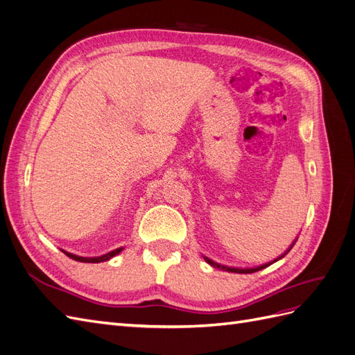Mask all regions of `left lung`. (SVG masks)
I'll use <instances>...</instances> for the list:
<instances>
[{
  "label": "left lung",
  "mask_w": 355,
  "mask_h": 355,
  "mask_svg": "<svg viewBox=\"0 0 355 355\" xmlns=\"http://www.w3.org/2000/svg\"><path fill=\"white\" fill-rule=\"evenodd\" d=\"M296 240H297V239H296ZM296 240H295L292 244H290L288 249H287L282 256H278L277 259H274V261H271V262H268V263H262V265H259V266H253V268H235V266H227V265H220V263H218V262L211 261L210 257H207V256H202V257H204V261H206L209 265H211L213 268H218V270L228 271V272H237V274H252V272H256V271H261V270H263V268L272 265V263H274V262H277V261H280L282 257H284V256L290 252V249H292V247L295 245Z\"/></svg>",
  "instance_id": "left-lung-1"
}]
</instances>
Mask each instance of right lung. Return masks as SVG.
<instances>
[{
	"label": "right lung",
	"mask_w": 355,
	"mask_h": 355,
	"mask_svg": "<svg viewBox=\"0 0 355 355\" xmlns=\"http://www.w3.org/2000/svg\"><path fill=\"white\" fill-rule=\"evenodd\" d=\"M124 250V247H118V249L110 252V253H105L102 256H94V257H85V256H78V254H73V253H69L67 250H62L63 253H65L68 257H71V259L73 261H78V262H85V263H99V262H106L112 259L114 256H116L118 253H121Z\"/></svg>",
	"instance_id": "add662e5"
}]
</instances>
